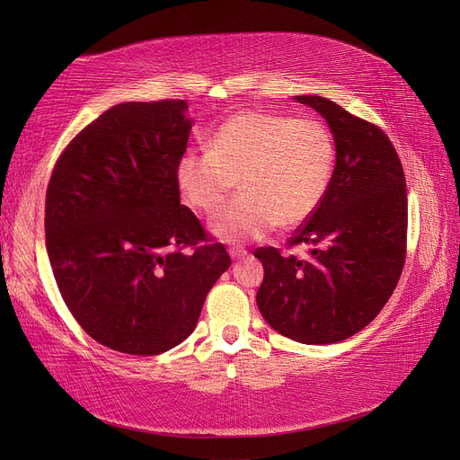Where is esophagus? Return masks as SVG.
<instances>
[{"label":"esophagus","instance_id":"obj_1","mask_svg":"<svg viewBox=\"0 0 460 460\" xmlns=\"http://www.w3.org/2000/svg\"><path fill=\"white\" fill-rule=\"evenodd\" d=\"M228 253H230V257L234 259V261H238V259H245L247 257V252L243 247H238V245H234V247H230L228 249Z\"/></svg>","mask_w":460,"mask_h":460}]
</instances>
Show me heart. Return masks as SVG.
<instances>
[{
	"label": "heart",
	"instance_id": "1",
	"mask_svg": "<svg viewBox=\"0 0 460 460\" xmlns=\"http://www.w3.org/2000/svg\"><path fill=\"white\" fill-rule=\"evenodd\" d=\"M333 157L323 120L242 111L220 124L211 147L182 153L176 180L203 213H215L238 182L242 193L213 217L211 230L225 242H247L276 225L294 228L307 220L324 199Z\"/></svg>",
	"mask_w": 460,
	"mask_h": 460
}]
</instances>
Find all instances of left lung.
I'll list each match as a JSON object with an SVG mask.
<instances>
[{
  "mask_svg": "<svg viewBox=\"0 0 460 460\" xmlns=\"http://www.w3.org/2000/svg\"><path fill=\"white\" fill-rule=\"evenodd\" d=\"M318 111L336 140L324 199L288 240L313 245L307 259L259 247L257 305L282 336L309 345L351 338L384 309L407 257V186L387 134L320 95H296Z\"/></svg>",
  "mask_w": 460,
  "mask_h": 460,
  "instance_id": "obj_1",
  "label": "left lung"
}]
</instances>
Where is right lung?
<instances>
[{
	"instance_id": "obj_1",
	"label": "right lung",
	"mask_w": 460,
	"mask_h": 460,
	"mask_svg": "<svg viewBox=\"0 0 460 460\" xmlns=\"http://www.w3.org/2000/svg\"><path fill=\"white\" fill-rule=\"evenodd\" d=\"M184 100L128 102L82 128L53 166L46 247L65 305L90 338L153 357L182 343L232 261L180 205Z\"/></svg>"
}]
</instances>
